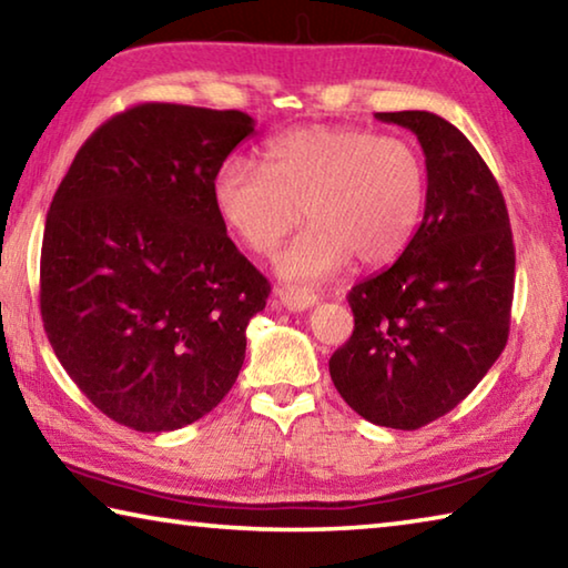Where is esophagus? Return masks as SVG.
<instances>
[{
  "label": "esophagus",
  "instance_id": "1",
  "mask_svg": "<svg viewBox=\"0 0 568 568\" xmlns=\"http://www.w3.org/2000/svg\"><path fill=\"white\" fill-rule=\"evenodd\" d=\"M277 303H281L285 311H293V313H301L307 311V307H313L318 303V295L313 291H303V287H281V291L275 293Z\"/></svg>",
  "mask_w": 568,
  "mask_h": 568
}]
</instances>
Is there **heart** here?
Returning a JSON list of instances; mask_svg holds the SVG:
<instances>
[{
	"label": "heart",
	"mask_w": 568,
	"mask_h": 568,
	"mask_svg": "<svg viewBox=\"0 0 568 568\" xmlns=\"http://www.w3.org/2000/svg\"><path fill=\"white\" fill-rule=\"evenodd\" d=\"M217 215L240 245L267 257L305 220L277 261L287 283H318L351 257L383 265L410 245L428 200L420 150L396 134L311 124L267 142L263 168L233 155L213 180Z\"/></svg>",
	"instance_id": "1"
}]
</instances>
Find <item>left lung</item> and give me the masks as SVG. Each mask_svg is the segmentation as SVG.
<instances>
[{
    "label": "left lung",
    "instance_id": "1",
    "mask_svg": "<svg viewBox=\"0 0 568 568\" xmlns=\"http://www.w3.org/2000/svg\"><path fill=\"white\" fill-rule=\"evenodd\" d=\"M376 120L418 138L428 200L398 261L348 293L355 328L328 365L358 416L416 430L456 408L506 348L514 237L498 182L464 132L423 110Z\"/></svg>",
    "mask_w": 568,
    "mask_h": 568
}]
</instances>
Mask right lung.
<instances>
[{
	"label": "right lung",
	"instance_id": "right-lung-1",
	"mask_svg": "<svg viewBox=\"0 0 568 568\" xmlns=\"http://www.w3.org/2000/svg\"><path fill=\"white\" fill-rule=\"evenodd\" d=\"M255 132L237 110L148 102L90 134L47 213L40 305L62 368L142 434L190 426L233 388L271 293L213 200Z\"/></svg>",
	"mask_w": 568,
	"mask_h": 568
}]
</instances>
